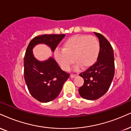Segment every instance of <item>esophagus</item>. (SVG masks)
I'll use <instances>...</instances> for the list:
<instances>
[{
    "mask_svg": "<svg viewBox=\"0 0 131 131\" xmlns=\"http://www.w3.org/2000/svg\"><path fill=\"white\" fill-rule=\"evenodd\" d=\"M77 76V75H75V74H71L70 75V78H75V77H76Z\"/></svg>",
    "mask_w": 131,
    "mask_h": 131,
    "instance_id": "34e87169",
    "label": "esophagus"
}]
</instances>
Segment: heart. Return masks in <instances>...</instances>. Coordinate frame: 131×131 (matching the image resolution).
<instances>
[{"label": "heart", "instance_id": "1", "mask_svg": "<svg viewBox=\"0 0 131 131\" xmlns=\"http://www.w3.org/2000/svg\"><path fill=\"white\" fill-rule=\"evenodd\" d=\"M62 50L54 51V57L63 70H68L74 61L75 70L81 67L86 69L97 61L100 43L97 38L88 35H75L67 39L62 44Z\"/></svg>", "mask_w": 131, "mask_h": 131}]
</instances>
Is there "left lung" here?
<instances>
[{
  "mask_svg": "<svg viewBox=\"0 0 131 131\" xmlns=\"http://www.w3.org/2000/svg\"><path fill=\"white\" fill-rule=\"evenodd\" d=\"M94 34L100 42V53L97 61L80 76L84 84L79 89L80 96L86 100H95L107 92L115 73L113 48L109 42L100 33Z\"/></svg>",
  "mask_w": 131,
  "mask_h": 131,
  "instance_id": "left-lung-1",
  "label": "left lung"
}]
</instances>
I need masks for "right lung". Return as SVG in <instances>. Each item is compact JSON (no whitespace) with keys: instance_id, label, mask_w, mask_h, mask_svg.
<instances>
[{"instance_id":"obj_1","label":"right lung","mask_w":131,"mask_h":131,"mask_svg":"<svg viewBox=\"0 0 131 131\" xmlns=\"http://www.w3.org/2000/svg\"><path fill=\"white\" fill-rule=\"evenodd\" d=\"M66 35H43L33 38L29 43L24 59V78L30 94L42 103H47L57 97L69 73L63 71L52 57L43 61L36 59L33 48L43 43L54 51Z\"/></svg>"}]
</instances>
